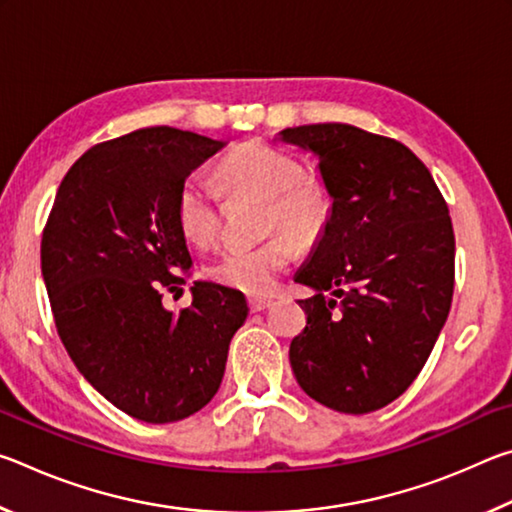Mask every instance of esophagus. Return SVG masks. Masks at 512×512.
Returning <instances> with one entry per match:
<instances>
[{
  "instance_id": "obj_1",
  "label": "esophagus",
  "mask_w": 512,
  "mask_h": 512,
  "mask_svg": "<svg viewBox=\"0 0 512 512\" xmlns=\"http://www.w3.org/2000/svg\"><path fill=\"white\" fill-rule=\"evenodd\" d=\"M271 302H273L271 298H248V307L253 314H257V311H264L271 307Z\"/></svg>"
}]
</instances>
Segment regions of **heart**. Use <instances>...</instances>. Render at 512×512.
Instances as JSON below:
<instances>
[{
    "label": "heart",
    "instance_id": "1",
    "mask_svg": "<svg viewBox=\"0 0 512 512\" xmlns=\"http://www.w3.org/2000/svg\"><path fill=\"white\" fill-rule=\"evenodd\" d=\"M216 176L228 196H253L266 203V232L277 228L284 232H275L257 246L225 248L207 273L223 287L248 296H266L277 277L287 271L296 244L314 246L323 237L332 216V196L320 180L302 176V164L293 155L264 142L239 144L219 162ZM176 221L192 244H210L223 221L219 189L203 176H189L178 189Z\"/></svg>",
    "mask_w": 512,
    "mask_h": 512
}]
</instances>
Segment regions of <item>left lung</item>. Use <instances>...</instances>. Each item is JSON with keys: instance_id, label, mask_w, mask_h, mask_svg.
Masks as SVG:
<instances>
[{"instance_id": "8db88e82", "label": "left lung", "mask_w": 512, "mask_h": 512, "mask_svg": "<svg viewBox=\"0 0 512 512\" xmlns=\"http://www.w3.org/2000/svg\"><path fill=\"white\" fill-rule=\"evenodd\" d=\"M282 140L318 155L332 216L296 282L307 325L289 361L302 391L341 413L397 400L427 363L454 296V228L429 169L393 137L307 124Z\"/></svg>"}]
</instances>
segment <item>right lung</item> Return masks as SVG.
Segmentation results:
<instances>
[{"label": "right lung", "instance_id": "obj_1", "mask_svg": "<svg viewBox=\"0 0 512 512\" xmlns=\"http://www.w3.org/2000/svg\"><path fill=\"white\" fill-rule=\"evenodd\" d=\"M221 146L171 126L92 146L65 173L42 230V277L69 359L110 404L151 424L212 400L248 316L244 293L212 282H196L180 314L162 305L192 266L178 189Z\"/></svg>", "mask_w": 512, "mask_h": 512}]
</instances>
